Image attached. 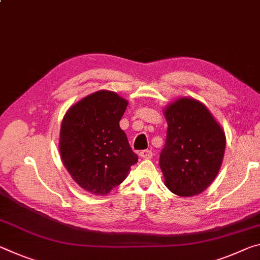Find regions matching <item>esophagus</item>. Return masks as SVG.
Here are the masks:
<instances>
[{
  "mask_svg": "<svg viewBox=\"0 0 260 260\" xmlns=\"http://www.w3.org/2000/svg\"><path fill=\"white\" fill-rule=\"evenodd\" d=\"M140 156H141L142 158H151L152 157V151L149 150V149L141 150V151H140Z\"/></svg>",
  "mask_w": 260,
  "mask_h": 260,
  "instance_id": "obj_1",
  "label": "esophagus"
}]
</instances>
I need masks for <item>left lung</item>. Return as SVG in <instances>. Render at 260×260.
Listing matches in <instances>:
<instances>
[{"instance_id": "8db88e82", "label": "left lung", "mask_w": 260, "mask_h": 260, "mask_svg": "<svg viewBox=\"0 0 260 260\" xmlns=\"http://www.w3.org/2000/svg\"><path fill=\"white\" fill-rule=\"evenodd\" d=\"M164 114L168 129L159 167L167 187L180 197L199 194L220 170L224 132L207 108L191 98L172 103Z\"/></svg>"}]
</instances>
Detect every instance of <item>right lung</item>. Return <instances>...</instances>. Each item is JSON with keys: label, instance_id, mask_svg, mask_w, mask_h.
<instances>
[{"label": "right lung", "instance_id": "right-lung-1", "mask_svg": "<svg viewBox=\"0 0 260 260\" xmlns=\"http://www.w3.org/2000/svg\"><path fill=\"white\" fill-rule=\"evenodd\" d=\"M126 100L97 91L66 113L60 131V155L73 179L85 191L106 194L120 185L138 155L120 126Z\"/></svg>", "mask_w": 260, "mask_h": 260}]
</instances>
